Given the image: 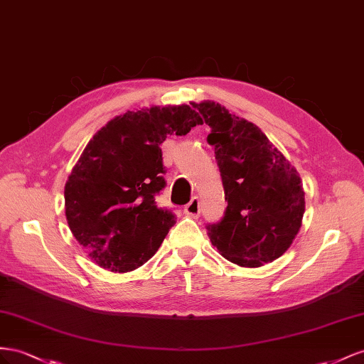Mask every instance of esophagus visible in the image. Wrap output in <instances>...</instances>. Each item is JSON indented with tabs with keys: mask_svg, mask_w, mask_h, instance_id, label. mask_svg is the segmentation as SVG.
Listing matches in <instances>:
<instances>
[{
	"mask_svg": "<svg viewBox=\"0 0 364 364\" xmlns=\"http://www.w3.org/2000/svg\"><path fill=\"white\" fill-rule=\"evenodd\" d=\"M200 212H201V207H200V200L196 198V196H193V198L191 200L189 204H186L184 207V213L188 216H192V218H198L200 216Z\"/></svg>",
	"mask_w": 364,
	"mask_h": 364,
	"instance_id": "obj_1",
	"label": "esophagus"
}]
</instances>
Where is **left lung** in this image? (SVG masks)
<instances>
[{"instance_id": "1", "label": "left lung", "mask_w": 364, "mask_h": 364, "mask_svg": "<svg viewBox=\"0 0 364 364\" xmlns=\"http://www.w3.org/2000/svg\"><path fill=\"white\" fill-rule=\"evenodd\" d=\"M212 128L227 209L209 224V237L227 261L256 268L273 262L293 244L305 213L299 172L255 123L213 100L195 105Z\"/></svg>"}]
</instances>
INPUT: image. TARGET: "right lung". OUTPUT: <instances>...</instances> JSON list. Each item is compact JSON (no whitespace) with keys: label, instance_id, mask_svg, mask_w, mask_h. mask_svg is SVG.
Listing matches in <instances>:
<instances>
[{"label":"right lung","instance_id":"1","mask_svg":"<svg viewBox=\"0 0 364 364\" xmlns=\"http://www.w3.org/2000/svg\"><path fill=\"white\" fill-rule=\"evenodd\" d=\"M192 105L127 111L100 128L80 154L65 183V216L99 267L112 273L141 267L176 223L155 203L166 184L160 144L203 124Z\"/></svg>","mask_w":364,"mask_h":364}]
</instances>
